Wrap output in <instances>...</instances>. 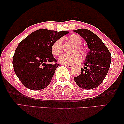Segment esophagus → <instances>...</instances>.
Here are the masks:
<instances>
[{"label":"esophagus","instance_id":"34e87169","mask_svg":"<svg viewBox=\"0 0 124 124\" xmlns=\"http://www.w3.org/2000/svg\"><path fill=\"white\" fill-rule=\"evenodd\" d=\"M66 66H67L68 68H71L73 67V65H72V64H67V65Z\"/></svg>","mask_w":124,"mask_h":124}]
</instances>
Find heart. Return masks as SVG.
<instances>
[{
    "label": "heart",
    "instance_id": "heart-1",
    "mask_svg": "<svg viewBox=\"0 0 124 124\" xmlns=\"http://www.w3.org/2000/svg\"><path fill=\"white\" fill-rule=\"evenodd\" d=\"M69 40L76 46L74 51H78L81 55L85 56L87 54L86 50L81 46L82 43V38L77 34H72L69 36ZM52 54L55 56H58L62 52V39L61 38L56 40L52 44L51 47ZM82 60V56L78 52H75L72 54H62L59 58V62L64 64H72L80 62Z\"/></svg>",
    "mask_w": 124,
    "mask_h": 124
}]
</instances>
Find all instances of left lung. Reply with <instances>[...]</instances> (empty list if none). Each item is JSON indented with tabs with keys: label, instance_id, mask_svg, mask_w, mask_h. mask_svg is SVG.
<instances>
[{
	"label": "left lung",
	"instance_id": "left-lung-1",
	"mask_svg": "<svg viewBox=\"0 0 124 124\" xmlns=\"http://www.w3.org/2000/svg\"><path fill=\"white\" fill-rule=\"evenodd\" d=\"M87 43L88 52L81 74L74 80L79 87L90 90L99 86L107 74L111 64V54L102 40L90 30L80 29L73 31Z\"/></svg>",
	"mask_w": 124,
	"mask_h": 124
}]
</instances>
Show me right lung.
Masks as SVG:
<instances>
[{"mask_svg":"<svg viewBox=\"0 0 124 124\" xmlns=\"http://www.w3.org/2000/svg\"><path fill=\"white\" fill-rule=\"evenodd\" d=\"M69 33L40 29L18 44L13 56L15 72L25 87L33 90L43 89L50 84L59 66L51 47L56 40Z\"/></svg>","mask_w":124,"mask_h":124,"instance_id":"1","label":"right lung"}]
</instances>
